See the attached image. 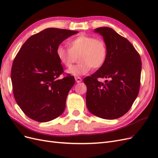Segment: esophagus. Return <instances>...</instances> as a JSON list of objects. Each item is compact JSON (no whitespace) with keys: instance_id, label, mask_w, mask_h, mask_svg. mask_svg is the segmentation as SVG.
<instances>
[{"instance_id":"obj_1","label":"esophagus","mask_w":158,"mask_h":158,"mask_svg":"<svg viewBox=\"0 0 158 158\" xmlns=\"http://www.w3.org/2000/svg\"><path fill=\"white\" fill-rule=\"evenodd\" d=\"M75 80H76V82L79 83L80 82H82V78H80V77H75Z\"/></svg>"}]
</instances>
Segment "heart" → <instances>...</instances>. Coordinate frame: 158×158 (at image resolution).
Here are the masks:
<instances>
[{"label": "heart", "mask_w": 158, "mask_h": 158, "mask_svg": "<svg viewBox=\"0 0 158 158\" xmlns=\"http://www.w3.org/2000/svg\"><path fill=\"white\" fill-rule=\"evenodd\" d=\"M69 49L59 46L56 55L61 64L70 68L79 56L80 63L68 70L74 76H82L92 68L98 69L103 66L107 58L108 50L106 42L100 38L81 35L68 43Z\"/></svg>", "instance_id": "heart-1"}]
</instances>
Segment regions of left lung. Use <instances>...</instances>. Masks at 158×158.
I'll return each instance as SVG.
<instances>
[{
	"mask_svg": "<svg viewBox=\"0 0 158 158\" xmlns=\"http://www.w3.org/2000/svg\"><path fill=\"white\" fill-rule=\"evenodd\" d=\"M107 47L106 62L84 79L87 86L86 106L90 113L105 119H116L127 113L138 96L142 62L140 55L126 38L107 27L95 29ZM99 77L107 78L105 83Z\"/></svg>",
	"mask_w": 158,
	"mask_h": 158,
	"instance_id": "left-lung-1",
	"label": "left lung"
}]
</instances>
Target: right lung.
Instances as JSON below:
<instances>
[{
  "label": "right lung",
  "mask_w": 158,
  "mask_h": 158,
  "mask_svg": "<svg viewBox=\"0 0 158 158\" xmlns=\"http://www.w3.org/2000/svg\"><path fill=\"white\" fill-rule=\"evenodd\" d=\"M77 33L47 28L28 38L14 59L11 70L14 97L33 120L50 121L63 113L75 80L70 74L58 78L64 71L56 50L64 40Z\"/></svg>",
  "instance_id": "obj_1"
}]
</instances>
